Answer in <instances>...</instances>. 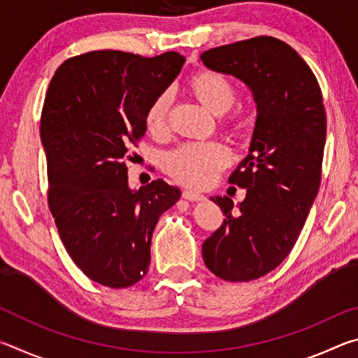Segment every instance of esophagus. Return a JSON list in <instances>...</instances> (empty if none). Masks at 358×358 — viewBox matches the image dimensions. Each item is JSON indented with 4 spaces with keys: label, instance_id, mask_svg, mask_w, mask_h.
Segmentation results:
<instances>
[{
    "label": "esophagus",
    "instance_id": "34e87169",
    "mask_svg": "<svg viewBox=\"0 0 358 358\" xmlns=\"http://www.w3.org/2000/svg\"><path fill=\"white\" fill-rule=\"evenodd\" d=\"M181 196H183L185 201H189V202H201V201H203V199H205L202 194H199V192L192 191V189H185Z\"/></svg>",
    "mask_w": 358,
    "mask_h": 358
}]
</instances>
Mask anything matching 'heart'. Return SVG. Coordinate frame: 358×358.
Returning <instances> with one entry per match:
<instances>
[{
	"instance_id": "b5f03b06",
	"label": "heart",
	"mask_w": 358,
	"mask_h": 358,
	"mask_svg": "<svg viewBox=\"0 0 358 358\" xmlns=\"http://www.w3.org/2000/svg\"><path fill=\"white\" fill-rule=\"evenodd\" d=\"M191 87L197 98L211 112L224 113L237 98L234 83L221 72H201L192 78ZM171 94L161 93L151 102L147 112V126L150 131L159 132L167 121ZM230 162V151L220 142H187L167 153L164 167L167 173L178 183L192 187H207L215 183L224 167Z\"/></svg>"
}]
</instances>
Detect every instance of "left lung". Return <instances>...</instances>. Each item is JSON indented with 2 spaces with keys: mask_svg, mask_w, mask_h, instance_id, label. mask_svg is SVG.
I'll return each mask as SVG.
<instances>
[{
  "mask_svg": "<svg viewBox=\"0 0 358 358\" xmlns=\"http://www.w3.org/2000/svg\"><path fill=\"white\" fill-rule=\"evenodd\" d=\"M201 58L243 80L257 102L250 153L229 178L246 197L238 211L232 199L211 197L226 220L202 246L211 273L252 281L292 251L317 196L327 134L322 92L305 59L271 36L210 48Z\"/></svg>",
  "mask_w": 358,
  "mask_h": 358,
  "instance_id": "1",
  "label": "left lung"
}]
</instances>
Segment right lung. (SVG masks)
<instances>
[{
  "label": "right lung",
  "mask_w": 358,
  "mask_h": 358,
  "mask_svg": "<svg viewBox=\"0 0 358 358\" xmlns=\"http://www.w3.org/2000/svg\"><path fill=\"white\" fill-rule=\"evenodd\" d=\"M185 58L94 50L59 66L41 115L47 201L66 251L90 280L112 289L147 275L151 235L180 189L153 180L128 186L126 161L147 131V112Z\"/></svg>",
  "instance_id": "add662e5"
}]
</instances>
